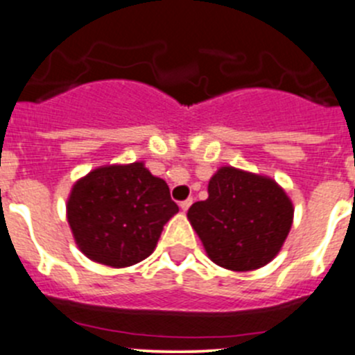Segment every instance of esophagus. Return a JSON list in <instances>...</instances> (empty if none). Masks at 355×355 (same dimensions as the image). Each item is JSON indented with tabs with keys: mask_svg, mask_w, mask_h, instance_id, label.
I'll list each match as a JSON object with an SVG mask.
<instances>
[{
	"mask_svg": "<svg viewBox=\"0 0 355 355\" xmlns=\"http://www.w3.org/2000/svg\"><path fill=\"white\" fill-rule=\"evenodd\" d=\"M191 203H193V200H191V198H188V200H184V202L179 203V207H181L182 212H186V210L189 209V205H191Z\"/></svg>",
	"mask_w": 355,
	"mask_h": 355,
	"instance_id": "1",
	"label": "esophagus"
}]
</instances>
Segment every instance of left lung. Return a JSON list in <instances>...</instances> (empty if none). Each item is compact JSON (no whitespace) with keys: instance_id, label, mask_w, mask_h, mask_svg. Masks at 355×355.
I'll return each instance as SVG.
<instances>
[{"instance_id":"1","label":"left lung","mask_w":355,"mask_h":355,"mask_svg":"<svg viewBox=\"0 0 355 355\" xmlns=\"http://www.w3.org/2000/svg\"><path fill=\"white\" fill-rule=\"evenodd\" d=\"M209 198L195 202L188 219L212 262L230 271H254L278 255L293 223L292 200L268 176L220 167Z\"/></svg>"}]
</instances>
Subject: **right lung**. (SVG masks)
I'll return each mask as SVG.
<instances>
[{"mask_svg": "<svg viewBox=\"0 0 355 355\" xmlns=\"http://www.w3.org/2000/svg\"><path fill=\"white\" fill-rule=\"evenodd\" d=\"M179 212L169 186L143 162L93 169L72 186L67 220L79 250L110 268H128L155 250L164 224Z\"/></svg>", "mask_w": 355, "mask_h": 355, "instance_id": "obj_1", "label": "right lung"}]
</instances>
